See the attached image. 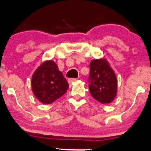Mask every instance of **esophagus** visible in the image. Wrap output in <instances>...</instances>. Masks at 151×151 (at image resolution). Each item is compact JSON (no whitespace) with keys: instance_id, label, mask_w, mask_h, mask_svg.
Wrapping results in <instances>:
<instances>
[{"instance_id":"34e87169","label":"esophagus","mask_w":151,"mask_h":151,"mask_svg":"<svg viewBox=\"0 0 151 151\" xmlns=\"http://www.w3.org/2000/svg\"><path fill=\"white\" fill-rule=\"evenodd\" d=\"M77 80V79L75 78H70L68 80V83H74Z\"/></svg>"}]
</instances>
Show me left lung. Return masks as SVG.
<instances>
[{"mask_svg":"<svg viewBox=\"0 0 151 151\" xmlns=\"http://www.w3.org/2000/svg\"><path fill=\"white\" fill-rule=\"evenodd\" d=\"M89 91L91 96L103 104H110L117 95L118 81L115 71L105 58L90 63Z\"/></svg>","mask_w":151,"mask_h":151,"instance_id":"8db88e82","label":"left lung"}]
</instances>
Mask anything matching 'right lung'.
Returning a JSON list of instances; mask_svg holds the SVG:
<instances>
[{
	"label": "right lung",
	"instance_id": "1",
	"mask_svg": "<svg viewBox=\"0 0 151 151\" xmlns=\"http://www.w3.org/2000/svg\"><path fill=\"white\" fill-rule=\"evenodd\" d=\"M68 86L67 80L53 60L43 62L32 76L33 95L44 104L54 102L67 91Z\"/></svg>",
	"mask_w": 151,
	"mask_h": 151
}]
</instances>
